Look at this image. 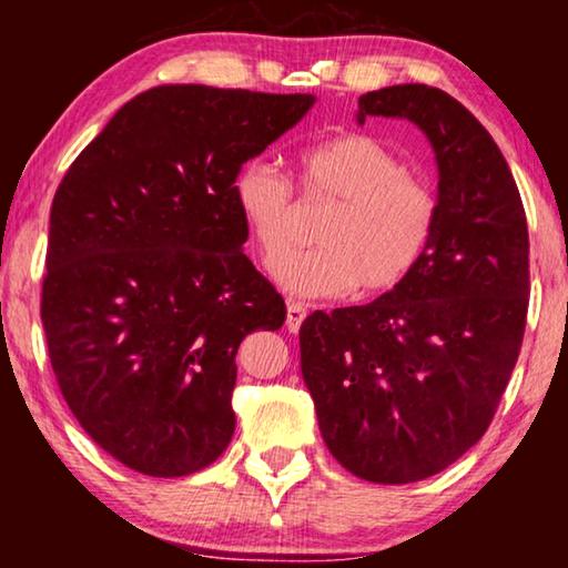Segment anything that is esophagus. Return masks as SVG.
I'll use <instances>...</instances> for the list:
<instances>
[{
	"label": "esophagus",
	"mask_w": 568,
	"mask_h": 568,
	"mask_svg": "<svg viewBox=\"0 0 568 568\" xmlns=\"http://www.w3.org/2000/svg\"><path fill=\"white\" fill-rule=\"evenodd\" d=\"M307 317V307L302 305V302H290L286 305V328H290V333H297L300 325L305 323Z\"/></svg>",
	"instance_id": "esophagus-1"
}]
</instances>
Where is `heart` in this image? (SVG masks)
<instances>
[{"label":"heart","mask_w":568,"mask_h":568,"mask_svg":"<svg viewBox=\"0 0 568 568\" xmlns=\"http://www.w3.org/2000/svg\"><path fill=\"white\" fill-rule=\"evenodd\" d=\"M300 183L307 199L333 201L315 247L282 258L292 245L297 201L290 178L268 160L237 170L232 193L271 274L294 297H341L359 286L383 294L400 286L429 253L439 196L383 139L348 131L302 146Z\"/></svg>","instance_id":"obj_1"}]
</instances>
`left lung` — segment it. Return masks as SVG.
I'll list each match as a JSON object with an SVG mask.
<instances>
[{
    "mask_svg": "<svg viewBox=\"0 0 568 568\" xmlns=\"http://www.w3.org/2000/svg\"><path fill=\"white\" fill-rule=\"evenodd\" d=\"M367 115L406 119L432 142L437 232L400 286L305 317L302 377L348 473L414 484L468 453L499 408L525 336L530 240L507 160L453 95L393 84L359 98Z\"/></svg>",
    "mask_w": 568,
    "mask_h": 568,
    "instance_id": "obj_1",
    "label": "left lung"
}]
</instances>
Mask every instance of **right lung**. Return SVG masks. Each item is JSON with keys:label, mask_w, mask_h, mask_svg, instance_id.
Masks as SVG:
<instances>
[{"label": "right lung", "mask_w": 568, "mask_h": 568, "mask_svg": "<svg viewBox=\"0 0 568 568\" xmlns=\"http://www.w3.org/2000/svg\"><path fill=\"white\" fill-rule=\"evenodd\" d=\"M313 103L162 84L129 100L59 183L45 344L74 418L126 468L178 478L227 449L237 348L286 321L243 253L232 183Z\"/></svg>", "instance_id": "right-lung-1"}]
</instances>
